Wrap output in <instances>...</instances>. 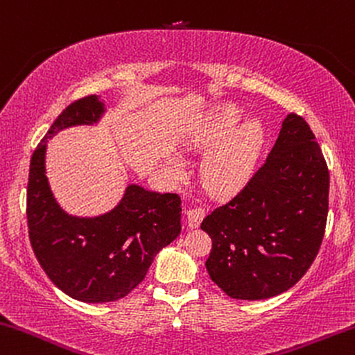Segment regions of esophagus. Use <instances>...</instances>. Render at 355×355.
Here are the masks:
<instances>
[{"label":"esophagus","mask_w":355,"mask_h":355,"mask_svg":"<svg viewBox=\"0 0 355 355\" xmlns=\"http://www.w3.org/2000/svg\"><path fill=\"white\" fill-rule=\"evenodd\" d=\"M206 216V211L203 208H192L187 211V223L190 228H196L200 227L201 220L205 219Z\"/></svg>","instance_id":"obj_1"}]
</instances>
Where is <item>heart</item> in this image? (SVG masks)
Instances as JSON below:
<instances>
[{
  "label": "heart",
  "mask_w": 355,
  "mask_h": 355,
  "mask_svg": "<svg viewBox=\"0 0 355 355\" xmlns=\"http://www.w3.org/2000/svg\"><path fill=\"white\" fill-rule=\"evenodd\" d=\"M243 111L236 106H225L212 116L200 136L203 146L212 149L203 163V178L211 190L230 193L241 187L252 173L259 152L263 144V128L257 122L243 123ZM174 171H181V163L171 160Z\"/></svg>",
  "instance_id": "1"
}]
</instances>
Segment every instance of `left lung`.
<instances>
[{
  "mask_svg": "<svg viewBox=\"0 0 355 355\" xmlns=\"http://www.w3.org/2000/svg\"><path fill=\"white\" fill-rule=\"evenodd\" d=\"M329 185L314 133L291 112L263 165L201 222L212 239L211 279L236 300H265L295 286L322 244Z\"/></svg>",
  "mask_w": 355,
  "mask_h": 355,
  "instance_id": "obj_1",
  "label": "left lung"
}]
</instances>
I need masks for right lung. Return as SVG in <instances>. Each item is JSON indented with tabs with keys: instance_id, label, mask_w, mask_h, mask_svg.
Instances as JSON below:
<instances>
[{
	"instance_id": "obj_1",
	"label": "right lung",
	"mask_w": 355,
	"mask_h": 355,
	"mask_svg": "<svg viewBox=\"0 0 355 355\" xmlns=\"http://www.w3.org/2000/svg\"><path fill=\"white\" fill-rule=\"evenodd\" d=\"M105 103L90 95L71 103L33 152L26 220L37 261L53 284L84 303L128 295L144 279L160 250L181 233V198L132 184L116 208L96 217L69 216L46 176L47 139L74 125H94Z\"/></svg>"
}]
</instances>
